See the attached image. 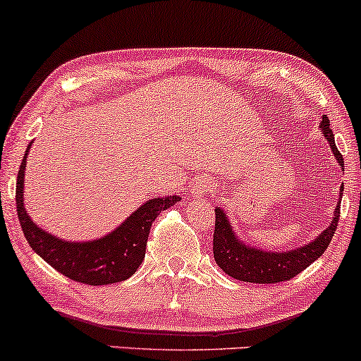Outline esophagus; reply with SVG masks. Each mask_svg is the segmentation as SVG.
<instances>
[{"label": "esophagus", "instance_id": "1", "mask_svg": "<svg viewBox=\"0 0 361 361\" xmlns=\"http://www.w3.org/2000/svg\"><path fill=\"white\" fill-rule=\"evenodd\" d=\"M212 190H214V181H212L210 178L200 176V178H197V180H195L193 195L197 198H203L207 193H210Z\"/></svg>", "mask_w": 361, "mask_h": 361}]
</instances>
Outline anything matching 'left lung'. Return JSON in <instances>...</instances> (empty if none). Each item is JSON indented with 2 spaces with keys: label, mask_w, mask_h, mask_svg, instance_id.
I'll return each instance as SVG.
<instances>
[{
  "label": "left lung",
  "mask_w": 361,
  "mask_h": 361,
  "mask_svg": "<svg viewBox=\"0 0 361 361\" xmlns=\"http://www.w3.org/2000/svg\"><path fill=\"white\" fill-rule=\"evenodd\" d=\"M321 131L329 141L334 158L343 166L345 161H343V156L334 145L333 131L329 128V119L326 116H323V121H321ZM341 193L329 227L311 244L289 252H264L255 249V247L242 244L235 237V233L232 232V227H230L227 215L224 214L222 208H215L214 257L216 266L233 279L255 282V284H277V282L293 279L299 272L310 267L316 259H319L328 249L329 242H331L338 228V220H340Z\"/></svg>",
  "instance_id": "left-lung-1"
}]
</instances>
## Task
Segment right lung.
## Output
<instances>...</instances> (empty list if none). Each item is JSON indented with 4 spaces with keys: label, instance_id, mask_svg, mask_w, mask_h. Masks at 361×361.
I'll use <instances>...</instances> for the list:
<instances>
[{
    "label": "right lung",
    "instance_id": "obj_1",
    "mask_svg": "<svg viewBox=\"0 0 361 361\" xmlns=\"http://www.w3.org/2000/svg\"><path fill=\"white\" fill-rule=\"evenodd\" d=\"M30 149V146H28ZM28 149L21 159L16 180V212L30 247L68 279L89 286L116 284L131 277L146 254L151 225L163 210L173 207L180 197L154 198L139 207L109 235L92 242H67L38 228L23 207V173Z\"/></svg>",
    "mask_w": 361,
    "mask_h": 361
}]
</instances>
